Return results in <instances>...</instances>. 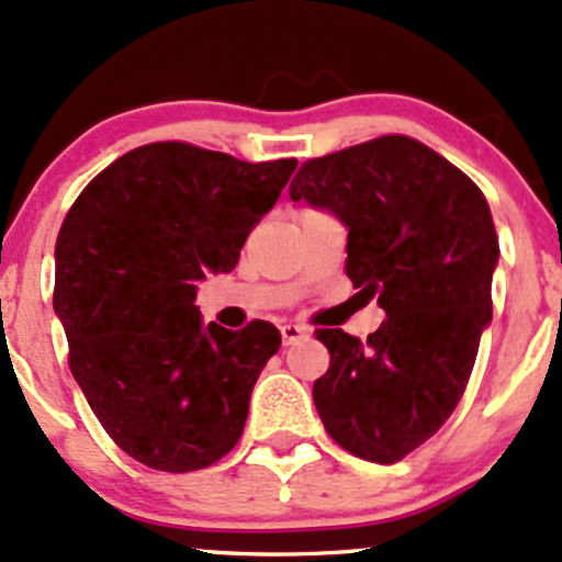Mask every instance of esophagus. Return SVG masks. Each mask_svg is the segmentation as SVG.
<instances>
[{
  "label": "esophagus",
  "instance_id": "obj_1",
  "mask_svg": "<svg viewBox=\"0 0 562 562\" xmlns=\"http://www.w3.org/2000/svg\"><path fill=\"white\" fill-rule=\"evenodd\" d=\"M280 333H282V344H285V346H293V344H299V340L308 338V327L293 325V322H288V325H282Z\"/></svg>",
  "mask_w": 562,
  "mask_h": 562
}]
</instances>
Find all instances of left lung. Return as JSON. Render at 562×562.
<instances>
[{
  "label": "left lung",
  "instance_id": "1",
  "mask_svg": "<svg viewBox=\"0 0 562 562\" xmlns=\"http://www.w3.org/2000/svg\"><path fill=\"white\" fill-rule=\"evenodd\" d=\"M290 198L346 224L348 280L385 312L367 340L317 330L330 370L314 383V404L338 447L391 465L465 393L492 322V211L468 173L404 134L306 160Z\"/></svg>",
  "mask_w": 562,
  "mask_h": 562
}]
</instances>
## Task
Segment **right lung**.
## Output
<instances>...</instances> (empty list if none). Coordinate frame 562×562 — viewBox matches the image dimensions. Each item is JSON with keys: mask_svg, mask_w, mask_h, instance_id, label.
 I'll return each instance as SVG.
<instances>
[{"mask_svg": "<svg viewBox=\"0 0 562 562\" xmlns=\"http://www.w3.org/2000/svg\"><path fill=\"white\" fill-rule=\"evenodd\" d=\"M295 166L150 142L70 205L53 295L68 364L105 434L142 465L190 473L240 441L250 391L282 338L263 319L203 327L195 282L235 269Z\"/></svg>", "mask_w": 562, "mask_h": 562, "instance_id": "obj_1", "label": "right lung"}]
</instances>
